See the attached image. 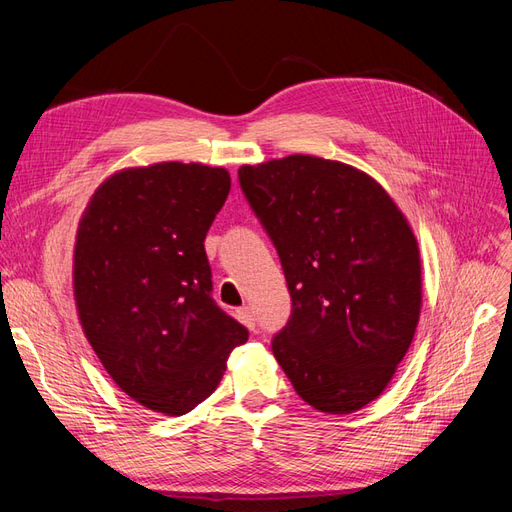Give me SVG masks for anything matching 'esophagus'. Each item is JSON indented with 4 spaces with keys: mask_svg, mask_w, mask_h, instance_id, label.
Masks as SVG:
<instances>
[{
    "mask_svg": "<svg viewBox=\"0 0 512 512\" xmlns=\"http://www.w3.org/2000/svg\"><path fill=\"white\" fill-rule=\"evenodd\" d=\"M237 318L245 324L247 329H254L256 327V318H254V312L250 307H241L239 312H237Z\"/></svg>",
    "mask_w": 512,
    "mask_h": 512,
    "instance_id": "esophagus-1",
    "label": "esophagus"
}]
</instances>
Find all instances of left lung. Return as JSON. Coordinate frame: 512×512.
I'll return each instance as SVG.
<instances>
[{"mask_svg": "<svg viewBox=\"0 0 512 512\" xmlns=\"http://www.w3.org/2000/svg\"><path fill=\"white\" fill-rule=\"evenodd\" d=\"M239 183L292 299L271 342L277 363L312 408L361 410L393 378L421 314V256L404 213L369 175L316 156L241 166Z\"/></svg>", "mask_w": 512, "mask_h": 512, "instance_id": "1", "label": "left lung"}]
</instances>
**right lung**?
<instances>
[{
	"label": "right lung",
	"mask_w": 512,
	"mask_h": 512,
	"mask_svg": "<svg viewBox=\"0 0 512 512\" xmlns=\"http://www.w3.org/2000/svg\"><path fill=\"white\" fill-rule=\"evenodd\" d=\"M226 168L162 162L106 179L76 230L74 299L119 389L168 416L194 410L247 329L213 301L205 237L226 203Z\"/></svg>",
	"instance_id": "right-lung-1"
}]
</instances>
